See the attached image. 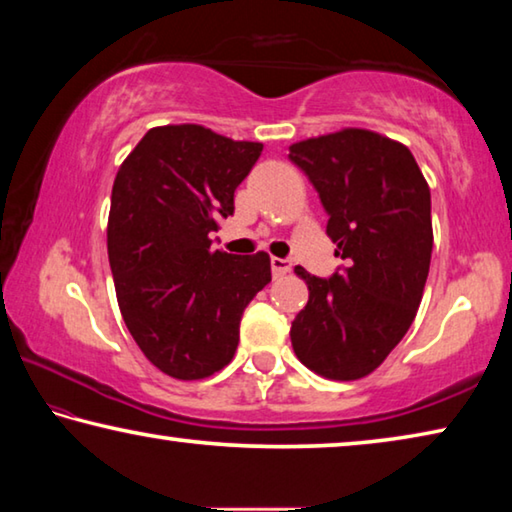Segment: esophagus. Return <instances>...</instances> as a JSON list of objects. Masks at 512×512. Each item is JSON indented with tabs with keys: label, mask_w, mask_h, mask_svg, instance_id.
Here are the masks:
<instances>
[{
	"label": "esophagus",
	"mask_w": 512,
	"mask_h": 512,
	"mask_svg": "<svg viewBox=\"0 0 512 512\" xmlns=\"http://www.w3.org/2000/svg\"><path fill=\"white\" fill-rule=\"evenodd\" d=\"M271 271L275 278H280V275H285L291 271V262L289 259H282V257H271Z\"/></svg>",
	"instance_id": "1"
}]
</instances>
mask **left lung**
I'll return each mask as SVG.
<instances>
[{
	"instance_id": "obj_1",
	"label": "left lung",
	"mask_w": 512,
	"mask_h": 512,
	"mask_svg": "<svg viewBox=\"0 0 512 512\" xmlns=\"http://www.w3.org/2000/svg\"><path fill=\"white\" fill-rule=\"evenodd\" d=\"M289 159L319 193L346 262L330 278L296 266L310 300L291 323V346L319 376L358 380L417 316L433 253L431 189L405 145L369 129L294 143Z\"/></svg>"
}]
</instances>
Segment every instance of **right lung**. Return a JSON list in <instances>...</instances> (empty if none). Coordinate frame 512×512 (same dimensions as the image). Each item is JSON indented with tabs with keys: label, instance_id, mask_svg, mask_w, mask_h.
<instances>
[{
	"label": "right lung",
	"instance_id": "1",
	"mask_svg": "<svg viewBox=\"0 0 512 512\" xmlns=\"http://www.w3.org/2000/svg\"><path fill=\"white\" fill-rule=\"evenodd\" d=\"M262 148L200 125L154 127L113 182L107 248L120 314L170 378L221 371L243 310L271 282L269 255H230L209 239L234 214V191Z\"/></svg>",
	"mask_w": 512,
	"mask_h": 512
}]
</instances>
